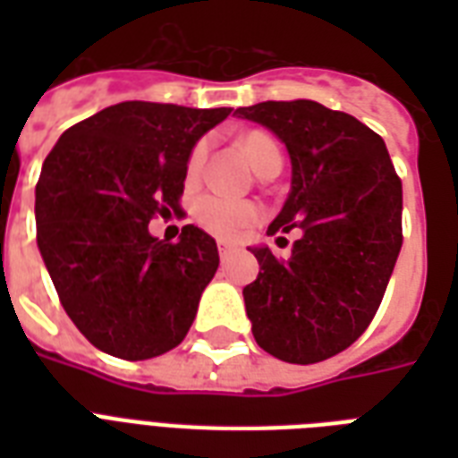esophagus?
Listing matches in <instances>:
<instances>
[{
  "mask_svg": "<svg viewBox=\"0 0 458 458\" xmlns=\"http://www.w3.org/2000/svg\"><path fill=\"white\" fill-rule=\"evenodd\" d=\"M235 251V247L230 242H225V240H218V254H221V259H225L228 254H233Z\"/></svg>",
  "mask_w": 458,
  "mask_h": 458,
  "instance_id": "1",
  "label": "esophagus"
}]
</instances>
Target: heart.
Returning a JSON list of instances; mask_svg holds the SVG:
<instances>
[{
	"label": "heart",
	"mask_w": 458,
	"mask_h": 458,
	"mask_svg": "<svg viewBox=\"0 0 458 458\" xmlns=\"http://www.w3.org/2000/svg\"><path fill=\"white\" fill-rule=\"evenodd\" d=\"M240 145H242L244 154L250 157V161L257 168L264 165L268 158L280 157L278 142L261 131L244 132L242 138H240ZM204 161H207V142H197L190 149L185 161L187 182H194V180L199 178ZM192 218L197 221L199 228H204L211 235L223 237V240H233V237L242 235L244 230L261 218V207H259L257 201L230 199V197H223V194L207 192L199 194L194 199Z\"/></svg>",
	"instance_id": "heart-1"
}]
</instances>
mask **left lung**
<instances>
[{
  "instance_id": "8db88e82",
  "label": "left lung",
  "mask_w": 458,
  "mask_h": 458,
  "mask_svg": "<svg viewBox=\"0 0 458 458\" xmlns=\"http://www.w3.org/2000/svg\"><path fill=\"white\" fill-rule=\"evenodd\" d=\"M237 116L285 142L293 190L268 235L300 228L293 257L257 247L244 287L254 340L287 363H316L354 344L376 316L402 250V180L383 138L311 99L261 102Z\"/></svg>"
}]
</instances>
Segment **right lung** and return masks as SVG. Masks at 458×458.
Wrapping results in <instances>:
<instances>
[{
  "instance_id": "add662e5",
  "label": "right lung",
  "mask_w": 458,
  "mask_h": 458,
  "mask_svg": "<svg viewBox=\"0 0 458 458\" xmlns=\"http://www.w3.org/2000/svg\"><path fill=\"white\" fill-rule=\"evenodd\" d=\"M233 109L121 102L68 128L35 187L38 247L68 318L97 349L142 361L185 340L218 268L214 237L149 221L180 208L194 142Z\"/></svg>"
}]
</instances>
